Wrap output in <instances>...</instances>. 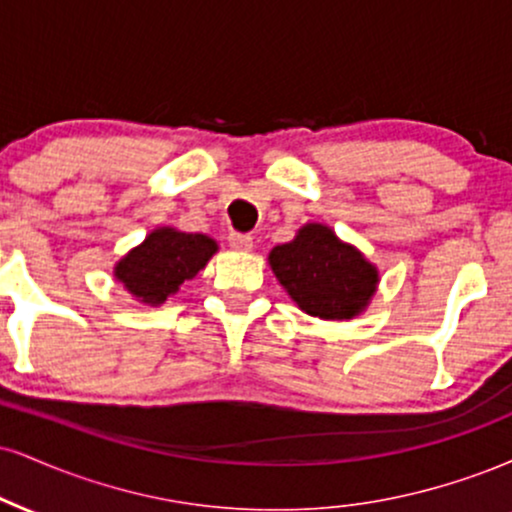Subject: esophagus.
Instances as JSON below:
<instances>
[{
    "mask_svg": "<svg viewBox=\"0 0 512 512\" xmlns=\"http://www.w3.org/2000/svg\"><path fill=\"white\" fill-rule=\"evenodd\" d=\"M231 248L236 250H250L252 248V236L250 233H229Z\"/></svg>",
    "mask_w": 512,
    "mask_h": 512,
    "instance_id": "34e87169",
    "label": "esophagus"
}]
</instances>
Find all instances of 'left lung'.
Wrapping results in <instances>:
<instances>
[{
    "label": "left lung",
    "mask_w": 512,
    "mask_h": 512,
    "mask_svg": "<svg viewBox=\"0 0 512 512\" xmlns=\"http://www.w3.org/2000/svg\"><path fill=\"white\" fill-rule=\"evenodd\" d=\"M269 264L300 310L322 319L355 317L379 281L377 269L322 224H307L291 243L276 245Z\"/></svg>",
    "instance_id": "left-lung-1"
}]
</instances>
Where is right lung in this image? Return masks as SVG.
<instances>
[{"instance_id": "right-lung-1", "label": "right lung", "mask_w": 512, "mask_h": 512, "mask_svg": "<svg viewBox=\"0 0 512 512\" xmlns=\"http://www.w3.org/2000/svg\"><path fill=\"white\" fill-rule=\"evenodd\" d=\"M217 243L202 233L157 229L116 264V279L143 303L159 305L205 267Z\"/></svg>"}]
</instances>
